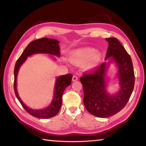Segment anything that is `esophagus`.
I'll return each mask as SVG.
<instances>
[{"label":"esophagus","mask_w":146,"mask_h":146,"mask_svg":"<svg viewBox=\"0 0 146 146\" xmlns=\"http://www.w3.org/2000/svg\"><path fill=\"white\" fill-rule=\"evenodd\" d=\"M78 80V77L75 75H73V78H72V81L73 82H75V81H76Z\"/></svg>","instance_id":"esophagus-1"}]
</instances>
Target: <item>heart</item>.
I'll use <instances>...</instances> for the list:
<instances>
[{
	"label": "heart",
	"instance_id": "heart-1",
	"mask_svg": "<svg viewBox=\"0 0 146 146\" xmlns=\"http://www.w3.org/2000/svg\"><path fill=\"white\" fill-rule=\"evenodd\" d=\"M103 58V53L100 50L91 47H82L71 51L70 60L75 65L84 63L87 70H93L97 67Z\"/></svg>",
	"mask_w": 146,
	"mask_h": 146
}]
</instances>
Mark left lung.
Listing matches in <instances>:
<instances>
[{"label": "left lung", "mask_w": 146, "mask_h": 146, "mask_svg": "<svg viewBox=\"0 0 146 146\" xmlns=\"http://www.w3.org/2000/svg\"><path fill=\"white\" fill-rule=\"evenodd\" d=\"M109 46L103 63L93 73L80 78L84 90V104L89 113L95 117L107 118L117 114L125 107L131 95L135 75L131 56L117 38H108ZM111 63L117 68L115 78L119 90L113 94L107 91L110 80L107 71Z\"/></svg>", "instance_id": "8db88e82"}]
</instances>
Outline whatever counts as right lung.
Segmentation results:
<instances>
[{
  "label": "right lung",
  "mask_w": 146,
  "mask_h": 146,
  "mask_svg": "<svg viewBox=\"0 0 146 146\" xmlns=\"http://www.w3.org/2000/svg\"><path fill=\"white\" fill-rule=\"evenodd\" d=\"M34 54H48V55H51L49 56L52 57L54 60H56L55 56L52 55L58 56V57L60 56V52L59 41L55 39L48 38H42L32 41L26 47L25 50L23 51L18 60L17 61L14 69V91L17 99L29 114L33 116L34 117L46 119V118L55 117L59 112L62 105V98L64 91L68 86L71 84L73 75L71 74H67L65 75L56 76L55 87H54L53 99L47 107L42 109H38V110H34V109L29 108L23 102V101L20 97L17 89V80L19 71L21 66L25 62L28 57Z\"/></svg>",
  "instance_id": "right-lung-1"
}]
</instances>
